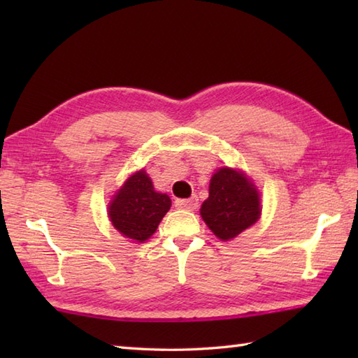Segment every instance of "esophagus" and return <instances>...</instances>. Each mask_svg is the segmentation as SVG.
<instances>
[{
  "label": "esophagus",
  "mask_w": 358,
  "mask_h": 358,
  "mask_svg": "<svg viewBox=\"0 0 358 358\" xmlns=\"http://www.w3.org/2000/svg\"><path fill=\"white\" fill-rule=\"evenodd\" d=\"M175 208L185 209V210H195L196 208H199V199L194 195L187 200H175Z\"/></svg>",
  "instance_id": "1"
}]
</instances>
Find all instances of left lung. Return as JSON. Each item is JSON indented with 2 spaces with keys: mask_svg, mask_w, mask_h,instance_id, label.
<instances>
[{
  "mask_svg": "<svg viewBox=\"0 0 358 358\" xmlns=\"http://www.w3.org/2000/svg\"><path fill=\"white\" fill-rule=\"evenodd\" d=\"M200 214L220 240H232L260 218V194L245 173L222 167L212 175Z\"/></svg>",
  "mask_w": 358,
  "mask_h": 358,
  "instance_id": "left-lung-1",
  "label": "left lung"
}]
</instances>
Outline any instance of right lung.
<instances>
[{
    "label": "right lung",
    "instance_id": "right-lung-1",
    "mask_svg": "<svg viewBox=\"0 0 358 358\" xmlns=\"http://www.w3.org/2000/svg\"><path fill=\"white\" fill-rule=\"evenodd\" d=\"M169 195L155 192L146 171L131 175L109 203V218L123 237L146 241L171 209Z\"/></svg>",
    "mask_w": 358,
    "mask_h": 358
}]
</instances>
